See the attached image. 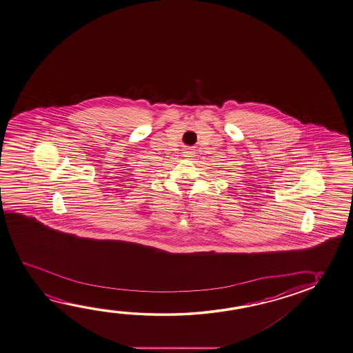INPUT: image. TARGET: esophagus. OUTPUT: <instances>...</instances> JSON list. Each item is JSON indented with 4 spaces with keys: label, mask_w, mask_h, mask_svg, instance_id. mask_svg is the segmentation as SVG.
I'll return each instance as SVG.
<instances>
[{
    "label": "esophagus",
    "mask_w": 353,
    "mask_h": 353,
    "mask_svg": "<svg viewBox=\"0 0 353 353\" xmlns=\"http://www.w3.org/2000/svg\"><path fill=\"white\" fill-rule=\"evenodd\" d=\"M184 155H185V157H188V158H190V157H193V152L187 150V152H184Z\"/></svg>",
    "instance_id": "34e87169"
}]
</instances>
